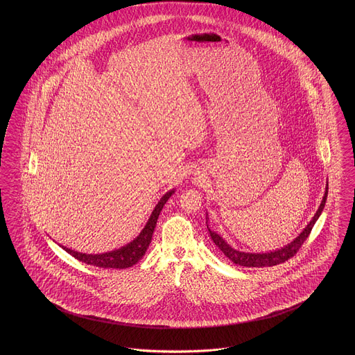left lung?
Instances as JSON below:
<instances>
[{
	"label": "left lung",
	"instance_id": "8db88e82",
	"mask_svg": "<svg viewBox=\"0 0 355 355\" xmlns=\"http://www.w3.org/2000/svg\"><path fill=\"white\" fill-rule=\"evenodd\" d=\"M327 196H328V184H327V190H325L324 198H322V205L319 207V209L316 211V214L313 216L311 223L302 232L300 236H297L288 246H285V248H281V250H277V251H273V252H267V254L241 252V251H236L234 248H230L221 236L216 234L215 232H212L211 229H208V232H209L211 238L214 239L216 246L224 252L226 258L230 259L233 263H236L238 266H242V267H257V268L277 266V264L285 263L286 260L293 258L300 251V248L304 243V241L310 236L312 227L315 225L316 220L319 218V216L322 214V208L325 205V200H327Z\"/></svg>",
	"mask_w": 355,
	"mask_h": 355
}]
</instances>
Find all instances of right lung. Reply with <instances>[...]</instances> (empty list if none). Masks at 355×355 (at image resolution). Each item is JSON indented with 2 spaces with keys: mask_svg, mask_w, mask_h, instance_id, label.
Wrapping results in <instances>:
<instances>
[{
  "mask_svg": "<svg viewBox=\"0 0 355 355\" xmlns=\"http://www.w3.org/2000/svg\"><path fill=\"white\" fill-rule=\"evenodd\" d=\"M173 193L174 191L172 190L162 196L160 202L155 207L146 227L141 230L139 236H137L132 242H130L128 246L112 251V252H107V254H100V255H87V254H80V252H76V251L64 248V246L62 248L67 254L74 257L76 260L89 264V266H95L98 268H129L131 266L137 264L146 254L147 248L150 246L152 234H153V230H155L159 215L162 212V207L166 203V200L171 198Z\"/></svg>",
  "mask_w": 355,
  "mask_h": 355,
  "instance_id": "1",
  "label": "right lung"
}]
</instances>
